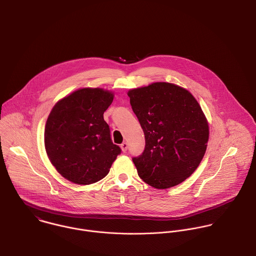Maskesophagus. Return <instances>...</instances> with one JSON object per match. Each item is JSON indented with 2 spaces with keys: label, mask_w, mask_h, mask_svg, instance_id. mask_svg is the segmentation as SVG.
Here are the masks:
<instances>
[{
  "label": "esophagus",
  "mask_w": 256,
  "mask_h": 256,
  "mask_svg": "<svg viewBox=\"0 0 256 256\" xmlns=\"http://www.w3.org/2000/svg\"><path fill=\"white\" fill-rule=\"evenodd\" d=\"M121 150H122V152H126L127 150V148H128V144L126 143V142H123L122 144H121Z\"/></svg>",
  "instance_id": "esophagus-1"
}]
</instances>
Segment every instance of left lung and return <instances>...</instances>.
Masks as SVG:
<instances>
[{"instance_id":"1","label":"left lung","mask_w":256,"mask_h":256,"mask_svg":"<svg viewBox=\"0 0 256 256\" xmlns=\"http://www.w3.org/2000/svg\"><path fill=\"white\" fill-rule=\"evenodd\" d=\"M128 96L146 141L142 154L132 158L139 176L158 189L182 182L207 148L209 126L201 106L187 90L170 82L131 90Z\"/></svg>"}]
</instances>
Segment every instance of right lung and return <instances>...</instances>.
<instances>
[{
    "mask_svg": "<svg viewBox=\"0 0 256 256\" xmlns=\"http://www.w3.org/2000/svg\"><path fill=\"white\" fill-rule=\"evenodd\" d=\"M113 94L84 88L59 100L44 131L47 156L57 172L78 184L98 182L108 176L121 148L112 143L104 113Z\"/></svg>",
    "mask_w": 256,
    "mask_h": 256,
    "instance_id": "1",
    "label": "right lung"
}]
</instances>
